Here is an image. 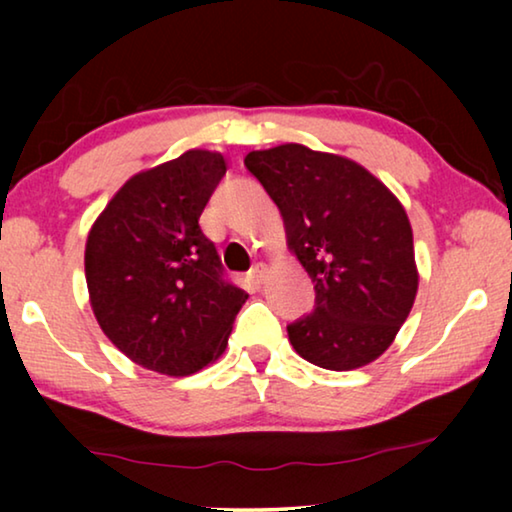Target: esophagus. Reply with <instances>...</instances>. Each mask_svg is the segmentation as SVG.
Segmentation results:
<instances>
[{
  "instance_id": "obj_1",
  "label": "esophagus",
  "mask_w": 512,
  "mask_h": 512,
  "mask_svg": "<svg viewBox=\"0 0 512 512\" xmlns=\"http://www.w3.org/2000/svg\"><path fill=\"white\" fill-rule=\"evenodd\" d=\"M265 275H268V268H265L263 263H256L254 268H251V279H254L256 284H263L265 282Z\"/></svg>"
}]
</instances>
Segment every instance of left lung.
I'll return each mask as SVG.
<instances>
[{"instance_id":"left-lung-1","label":"left lung","mask_w":512,"mask_h":512,"mask_svg":"<svg viewBox=\"0 0 512 512\" xmlns=\"http://www.w3.org/2000/svg\"><path fill=\"white\" fill-rule=\"evenodd\" d=\"M247 170L284 216L314 284V310L286 326L305 361L352 370L375 361L417 296L408 214L368 170L303 144L251 151Z\"/></svg>"}]
</instances>
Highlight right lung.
<instances>
[{
    "mask_svg": "<svg viewBox=\"0 0 512 512\" xmlns=\"http://www.w3.org/2000/svg\"><path fill=\"white\" fill-rule=\"evenodd\" d=\"M186 151L139 172L90 228L86 282L104 335L139 366L184 377L219 359L247 291L226 279L200 214L226 174Z\"/></svg>",
    "mask_w": 512,
    "mask_h": 512,
    "instance_id": "right-lung-1",
    "label": "right lung"
}]
</instances>
